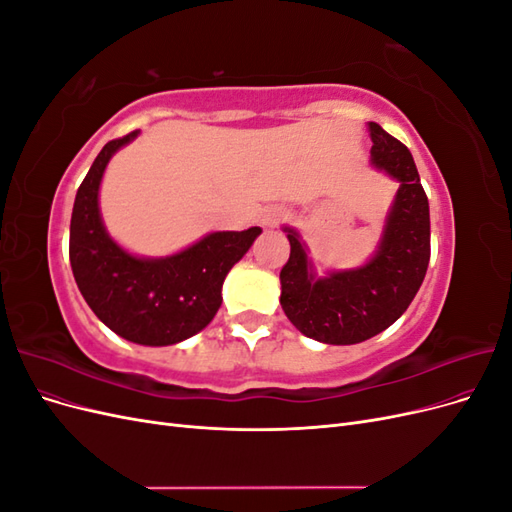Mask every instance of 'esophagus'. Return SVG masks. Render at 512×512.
<instances>
[{
	"label": "esophagus",
	"instance_id": "esophagus-1",
	"mask_svg": "<svg viewBox=\"0 0 512 512\" xmlns=\"http://www.w3.org/2000/svg\"><path fill=\"white\" fill-rule=\"evenodd\" d=\"M284 218H286V213L280 207H271L265 211V215H262V224L269 228H275Z\"/></svg>",
	"mask_w": 512,
	"mask_h": 512
}]
</instances>
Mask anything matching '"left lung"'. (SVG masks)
I'll use <instances>...</instances> for the list:
<instances>
[{"label":"left lung","instance_id":"8db88e82","mask_svg":"<svg viewBox=\"0 0 512 512\" xmlns=\"http://www.w3.org/2000/svg\"><path fill=\"white\" fill-rule=\"evenodd\" d=\"M369 134L371 164L399 181L374 258L316 277L299 235L286 228L290 258L280 273V303L294 327L324 344H359L389 329L416 297L429 265V203L412 153L374 121Z\"/></svg>","mask_w":512,"mask_h":512}]
</instances>
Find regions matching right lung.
Returning <instances> with one entry per match:
<instances>
[{"label":"right lung","instance_id":"add662e5","mask_svg":"<svg viewBox=\"0 0 512 512\" xmlns=\"http://www.w3.org/2000/svg\"><path fill=\"white\" fill-rule=\"evenodd\" d=\"M138 130L106 143L74 198L70 265L83 299L108 329L143 346L183 342L218 314L222 284L250 250L260 228L211 232L166 258H136L108 237L98 209L104 168Z\"/></svg>","mask_w":512,"mask_h":512}]
</instances>
